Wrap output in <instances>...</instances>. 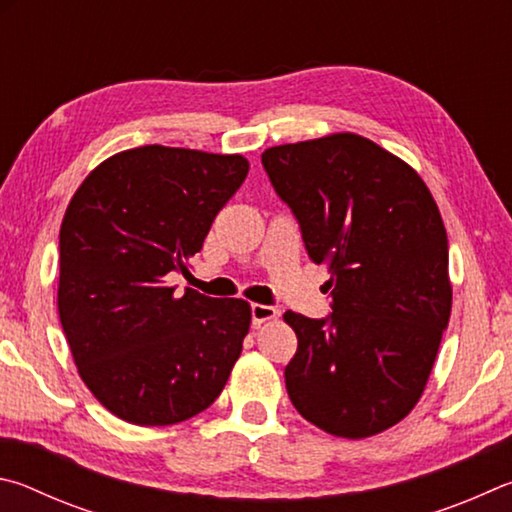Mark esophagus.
I'll use <instances>...</instances> for the list:
<instances>
[{
	"mask_svg": "<svg viewBox=\"0 0 512 512\" xmlns=\"http://www.w3.org/2000/svg\"><path fill=\"white\" fill-rule=\"evenodd\" d=\"M279 315V310L272 308V306H263V303H251V321L254 324H263V321H270Z\"/></svg>",
	"mask_w": 512,
	"mask_h": 512,
	"instance_id": "obj_1",
	"label": "esophagus"
}]
</instances>
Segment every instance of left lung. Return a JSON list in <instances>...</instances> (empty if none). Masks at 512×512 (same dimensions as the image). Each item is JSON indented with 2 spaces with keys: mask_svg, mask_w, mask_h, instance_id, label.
<instances>
[{
  "mask_svg": "<svg viewBox=\"0 0 512 512\" xmlns=\"http://www.w3.org/2000/svg\"><path fill=\"white\" fill-rule=\"evenodd\" d=\"M261 161L310 261L330 272L328 317L283 315L299 339L288 396L328 434H380L414 409L450 321L438 206L414 168L360 134L285 143Z\"/></svg>",
  "mask_w": 512,
  "mask_h": 512,
  "instance_id": "1",
  "label": "left lung"
}]
</instances>
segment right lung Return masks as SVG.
Here are the masks:
<instances>
[{"mask_svg":"<svg viewBox=\"0 0 512 512\" xmlns=\"http://www.w3.org/2000/svg\"><path fill=\"white\" fill-rule=\"evenodd\" d=\"M249 173L240 155L141 146L94 168L60 227L58 312L78 373L125 423L175 425L220 396L251 321L186 272L215 215Z\"/></svg>","mask_w":512,"mask_h":512,"instance_id":"1","label":"right lung"}]
</instances>
